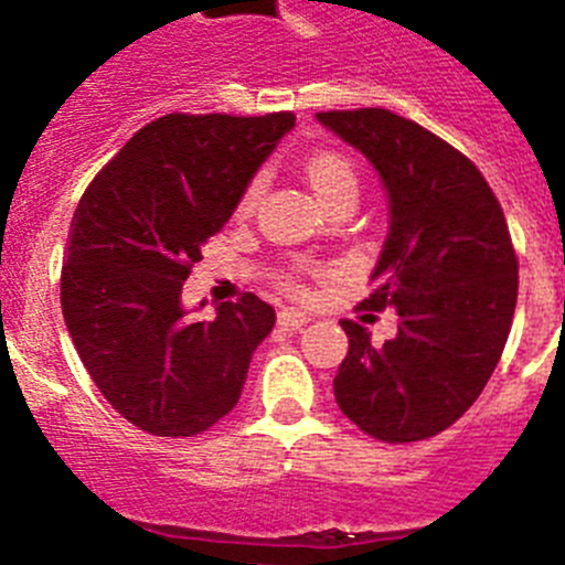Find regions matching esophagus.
Returning <instances> with one entry per match:
<instances>
[{
	"mask_svg": "<svg viewBox=\"0 0 565 565\" xmlns=\"http://www.w3.org/2000/svg\"><path fill=\"white\" fill-rule=\"evenodd\" d=\"M309 323V315L307 312H298V309H281L278 312V326L284 331H298Z\"/></svg>",
	"mask_w": 565,
	"mask_h": 565,
	"instance_id": "1",
	"label": "esophagus"
}]
</instances>
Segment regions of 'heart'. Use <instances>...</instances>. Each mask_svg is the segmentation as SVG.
Masks as SVG:
<instances>
[{"mask_svg": "<svg viewBox=\"0 0 565 565\" xmlns=\"http://www.w3.org/2000/svg\"><path fill=\"white\" fill-rule=\"evenodd\" d=\"M307 178H309V186H312L315 194L320 198V203L334 198V194L340 192H356V186H360L354 163L348 161L345 156H340V152H331V150H320L309 158ZM258 194H262V178L250 181V186H247L245 194H242L239 209L250 211L253 205H256Z\"/></svg>", "mask_w": 565, "mask_h": 565, "instance_id": "1", "label": "heart"}]
</instances>
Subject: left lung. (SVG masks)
<instances>
[{"label":"left lung","mask_w":565,"mask_h":565,"mask_svg":"<svg viewBox=\"0 0 565 565\" xmlns=\"http://www.w3.org/2000/svg\"><path fill=\"white\" fill-rule=\"evenodd\" d=\"M318 122L382 178L390 228L362 307L398 315V334L384 345L342 320L337 404L376 440H426L477 402L508 342L519 258L504 211L482 172L413 119L360 108L326 110Z\"/></svg>","instance_id":"obj_1"}]
</instances>
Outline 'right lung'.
<instances>
[{"label":"right lung","mask_w":565,"mask_h":565,"mask_svg":"<svg viewBox=\"0 0 565 565\" xmlns=\"http://www.w3.org/2000/svg\"><path fill=\"white\" fill-rule=\"evenodd\" d=\"M295 116L167 114L88 183L68 228L61 309L110 407L158 437H194L236 407L276 326L256 295L192 320L183 281ZM203 307V303H200Z\"/></svg>","instance_id":"add662e5"}]
</instances>
